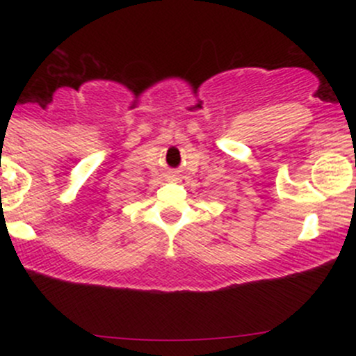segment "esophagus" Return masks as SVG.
Masks as SVG:
<instances>
[{"label":"esophagus","mask_w":356,"mask_h":356,"mask_svg":"<svg viewBox=\"0 0 356 356\" xmlns=\"http://www.w3.org/2000/svg\"><path fill=\"white\" fill-rule=\"evenodd\" d=\"M167 181L169 182H175V181H179V174L175 172V170H170V172H167Z\"/></svg>","instance_id":"obj_1"}]
</instances>
